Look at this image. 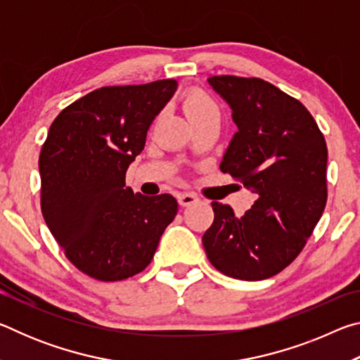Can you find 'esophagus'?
I'll list each match as a JSON object with an SVG mask.
<instances>
[{"label":"esophagus","mask_w":360,"mask_h":360,"mask_svg":"<svg viewBox=\"0 0 360 360\" xmlns=\"http://www.w3.org/2000/svg\"><path fill=\"white\" fill-rule=\"evenodd\" d=\"M178 202H179L181 206H191V205L198 203L200 198H198L195 193L184 192V193H179V195H178Z\"/></svg>","instance_id":"obj_1"}]
</instances>
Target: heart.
Here are the masks:
<instances>
[{
    "label": "heart",
    "mask_w": 360,
    "mask_h": 360,
    "mask_svg": "<svg viewBox=\"0 0 360 360\" xmlns=\"http://www.w3.org/2000/svg\"><path fill=\"white\" fill-rule=\"evenodd\" d=\"M184 109H186L187 117L191 120L202 117V115L211 114V112H219L214 103H212L208 96H205L202 94L188 95L184 103Z\"/></svg>",
    "instance_id": "b5f03b06"
}]
</instances>
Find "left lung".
Wrapping results in <instances>:
<instances>
[{
	"mask_svg": "<svg viewBox=\"0 0 360 360\" xmlns=\"http://www.w3.org/2000/svg\"><path fill=\"white\" fill-rule=\"evenodd\" d=\"M208 82L238 129L221 172L257 200L240 217L212 202L214 222L202 241L224 275L260 281L283 271L319 222L327 202V144L308 109L270 82L236 76Z\"/></svg>",
	"mask_w": 360,
	"mask_h": 360,
	"instance_id": "obj_1",
	"label": "left lung"
}]
</instances>
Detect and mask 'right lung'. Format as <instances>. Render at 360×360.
Listing matches in <instances>:
<instances>
[{
  "label": "right lung",
  "mask_w": 360,
  "mask_h": 360,
  "mask_svg": "<svg viewBox=\"0 0 360 360\" xmlns=\"http://www.w3.org/2000/svg\"><path fill=\"white\" fill-rule=\"evenodd\" d=\"M178 82L101 87L71 103L49 129L39 155L41 210L76 268L98 281H122L150 264L178 212L169 193L125 187L155 115Z\"/></svg>",
  "instance_id": "add662e5"
}]
</instances>
